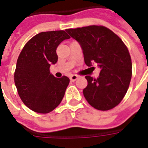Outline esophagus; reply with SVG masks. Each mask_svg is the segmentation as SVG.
<instances>
[{
	"label": "esophagus",
	"instance_id": "esophagus-1",
	"mask_svg": "<svg viewBox=\"0 0 148 148\" xmlns=\"http://www.w3.org/2000/svg\"><path fill=\"white\" fill-rule=\"evenodd\" d=\"M78 78V76L77 75H75V74H73V75H71V77H70V79H71V82H74V81H76Z\"/></svg>",
	"mask_w": 148,
	"mask_h": 148
}]
</instances>
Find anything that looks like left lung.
<instances>
[{"label": "left lung", "instance_id": "left-lung-1", "mask_svg": "<svg viewBox=\"0 0 148 148\" xmlns=\"http://www.w3.org/2000/svg\"><path fill=\"white\" fill-rule=\"evenodd\" d=\"M66 31L80 44L85 63L90 68L97 63L101 69L96 79L86 76L88 85L83 90L85 98L98 110L116 107L127 93L132 78V60L127 47L114 32L103 26Z\"/></svg>", "mask_w": 148, "mask_h": 148}]
</instances>
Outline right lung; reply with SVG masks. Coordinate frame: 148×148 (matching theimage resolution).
Wrapping results in <instances>:
<instances>
[{"label":"right lung","mask_w":148,"mask_h":148,"mask_svg":"<svg viewBox=\"0 0 148 148\" xmlns=\"http://www.w3.org/2000/svg\"><path fill=\"white\" fill-rule=\"evenodd\" d=\"M68 39L65 31L40 32L25 44L18 57L15 85L22 101L32 111L50 112L64 97L70 79L57 78L49 69L58 61L57 47Z\"/></svg>","instance_id":"1"}]
</instances>
